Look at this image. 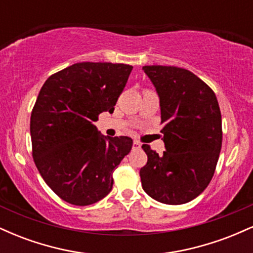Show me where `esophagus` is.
I'll return each mask as SVG.
<instances>
[{
    "label": "esophagus",
    "instance_id": "obj_1",
    "mask_svg": "<svg viewBox=\"0 0 253 253\" xmlns=\"http://www.w3.org/2000/svg\"><path fill=\"white\" fill-rule=\"evenodd\" d=\"M140 146H141V144L139 143V141H136V140L133 141V149H140Z\"/></svg>",
    "mask_w": 253,
    "mask_h": 253
}]
</instances>
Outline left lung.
Returning <instances> with one entry per match:
<instances>
[{
    "label": "left lung",
    "instance_id": "1",
    "mask_svg": "<svg viewBox=\"0 0 253 253\" xmlns=\"http://www.w3.org/2000/svg\"><path fill=\"white\" fill-rule=\"evenodd\" d=\"M143 70L159 96L165 151L144 144L143 189L156 201L183 205L210 184L222 144L221 113L214 91L189 70L147 65Z\"/></svg>",
    "mask_w": 253,
    "mask_h": 253
}]
</instances>
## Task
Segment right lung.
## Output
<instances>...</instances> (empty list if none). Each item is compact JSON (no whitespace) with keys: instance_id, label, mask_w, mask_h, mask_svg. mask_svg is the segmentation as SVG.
I'll list each match as a JSON object with an SVG mask.
<instances>
[{"instance_id":"add662e5","label":"right lung","mask_w":253,"mask_h":253,"mask_svg":"<svg viewBox=\"0 0 253 253\" xmlns=\"http://www.w3.org/2000/svg\"><path fill=\"white\" fill-rule=\"evenodd\" d=\"M133 66L76 63L43 83L31 115L33 159L64 201L88 206L113 188V171L132 149L128 136H104L94 123L114 106Z\"/></svg>"}]
</instances>
